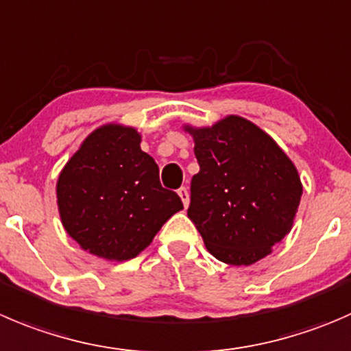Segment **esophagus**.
<instances>
[{
  "label": "esophagus",
  "mask_w": 351,
  "mask_h": 351,
  "mask_svg": "<svg viewBox=\"0 0 351 351\" xmlns=\"http://www.w3.org/2000/svg\"><path fill=\"white\" fill-rule=\"evenodd\" d=\"M178 195H180V199H182L183 206L189 207V202H190V193H189V189H185V186H182V189H178Z\"/></svg>",
  "instance_id": "esophagus-1"
}]
</instances>
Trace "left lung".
<instances>
[{"mask_svg":"<svg viewBox=\"0 0 351 351\" xmlns=\"http://www.w3.org/2000/svg\"><path fill=\"white\" fill-rule=\"evenodd\" d=\"M185 130L200 166L190 183L189 217L217 261L250 266L293 226L302 197L297 168L266 132L241 117Z\"/></svg>","mask_w":351,"mask_h":351,"instance_id":"1","label":"left lung"}]
</instances>
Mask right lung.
Segmentation results:
<instances>
[{
  "mask_svg": "<svg viewBox=\"0 0 351 351\" xmlns=\"http://www.w3.org/2000/svg\"><path fill=\"white\" fill-rule=\"evenodd\" d=\"M56 195L66 233L108 261L137 257L183 209L182 199L161 186L137 130L121 125H104L85 138L60 173Z\"/></svg>",
  "mask_w": 351,
  "mask_h": 351,
  "instance_id": "right-lung-1",
  "label": "right lung"
}]
</instances>
